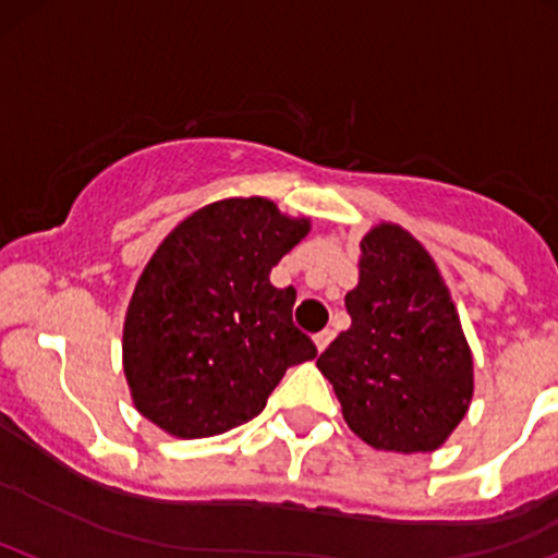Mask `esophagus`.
I'll return each instance as SVG.
<instances>
[{"instance_id": "obj_1", "label": "esophagus", "mask_w": 558, "mask_h": 558, "mask_svg": "<svg viewBox=\"0 0 558 558\" xmlns=\"http://www.w3.org/2000/svg\"><path fill=\"white\" fill-rule=\"evenodd\" d=\"M331 339H333L331 328H324V331H320V333H315V348H318L320 353H324L328 344H331Z\"/></svg>"}]
</instances>
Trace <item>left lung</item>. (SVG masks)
Returning <instances> with one entry per match:
<instances>
[{"instance_id":"obj_1","label":"left lung","mask_w":558,"mask_h":558,"mask_svg":"<svg viewBox=\"0 0 558 558\" xmlns=\"http://www.w3.org/2000/svg\"><path fill=\"white\" fill-rule=\"evenodd\" d=\"M361 254V283L344 296L353 326L318 368L368 447L433 451L473 396V355L454 302L430 254L401 227H374Z\"/></svg>"}]
</instances>
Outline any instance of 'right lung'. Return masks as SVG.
I'll return each instance as SVG.
<instances>
[{
    "label": "right lung",
    "instance_id": "add662e5",
    "mask_svg": "<svg viewBox=\"0 0 558 558\" xmlns=\"http://www.w3.org/2000/svg\"><path fill=\"white\" fill-rule=\"evenodd\" d=\"M310 232L264 197L210 203L181 221L141 272L122 331L136 409L179 438L254 420L286 368L318 355L294 326L296 291L272 267Z\"/></svg>",
    "mask_w": 558,
    "mask_h": 558
}]
</instances>
